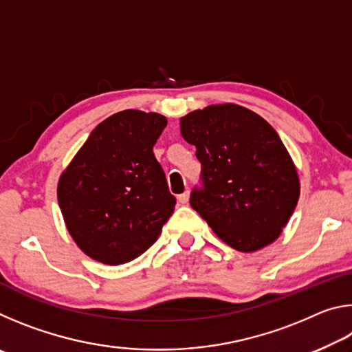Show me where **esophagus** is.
<instances>
[{
  "label": "esophagus",
  "instance_id": "1",
  "mask_svg": "<svg viewBox=\"0 0 352 352\" xmlns=\"http://www.w3.org/2000/svg\"><path fill=\"white\" fill-rule=\"evenodd\" d=\"M189 201V192H183L178 195V204L180 205H186Z\"/></svg>",
  "mask_w": 352,
  "mask_h": 352
}]
</instances>
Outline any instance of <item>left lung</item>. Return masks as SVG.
I'll list each match as a JSON object with an SVG mask.
<instances>
[{
	"label": "left lung",
	"mask_w": 352,
	"mask_h": 352,
	"mask_svg": "<svg viewBox=\"0 0 352 352\" xmlns=\"http://www.w3.org/2000/svg\"><path fill=\"white\" fill-rule=\"evenodd\" d=\"M180 130L201 163L204 189L192 190L190 206L237 252L275 242L300 199L295 163L276 130L237 104L190 111Z\"/></svg>",
	"instance_id": "obj_1"
}]
</instances>
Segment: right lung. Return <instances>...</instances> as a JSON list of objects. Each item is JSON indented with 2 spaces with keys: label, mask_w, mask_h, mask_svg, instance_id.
<instances>
[{
  "label": "right lung",
  "mask_w": 352,
  "mask_h": 352,
  "mask_svg": "<svg viewBox=\"0 0 352 352\" xmlns=\"http://www.w3.org/2000/svg\"><path fill=\"white\" fill-rule=\"evenodd\" d=\"M168 126L160 113L124 110L93 130L57 184L68 233L83 253L107 265L153 245L175 208L153 146Z\"/></svg>",
  "instance_id": "obj_1"
}]
</instances>
